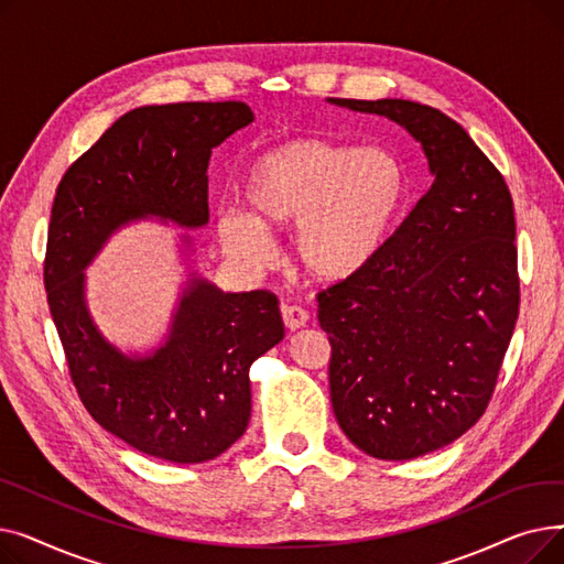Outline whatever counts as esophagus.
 Here are the masks:
<instances>
[{
	"label": "esophagus",
	"mask_w": 564,
	"mask_h": 564,
	"mask_svg": "<svg viewBox=\"0 0 564 564\" xmlns=\"http://www.w3.org/2000/svg\"><path fill=\"white\" fill-rule=\"evenodd\" d=\"M281 315H283V322L290 332H297V329L306 327V322H308V313L302 306H294V304H283Z\"/></svg>",
	"instance_id": "obj_1"
}]
</instances>
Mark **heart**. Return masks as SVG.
I'll return each mask as SVG.
<instances>
[{
    "label": "heart",
    "instance_id": "obj_1",
    "mask_svg": "<svg viewBox=\"0 0 564 564\" xmlns=\"http://www.w3.org/2000/svg\"><path fill=\"white\" fill-rule=\"evenodd\" d=\"M406 192L400 162L366 148L354 151L324 139H290L264 151L245 177L249 213L221 210L224 249L262 264L272 253L267 228L297 221V253L324 281L361 272L379 253Z\"/></svg>",
    "mask_w": 564,
    "mask_h": 564
}]
</instances>
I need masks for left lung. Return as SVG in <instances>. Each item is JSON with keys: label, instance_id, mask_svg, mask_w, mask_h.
I'll return each mask as SVG.
<instances>
[{"label": "left lung", "instance_id": "obj_1", "mask_svg": "<svg viewBox=\"0 0 564 564\" xmlns=\"http://www.w3.org/2000/svg\"><path fill=\"white\" fill-rule=\"evenodd\" d=\"M329 102L421 141L434 175L364 267L317 292L336 421L377 459H413L485 413L519 317L517 224L506 177L443 111L411 100Z\"/></svg>", "mask_w": 564, "mask_h": 564}]
</instances>
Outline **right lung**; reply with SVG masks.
<instances>
[{
  "mask_svg": "<svg viewBox=\"0 0 564 564\" xmlns=\"http://www.w3.org/2000/svg\"><path fill=\"white\" fill-rule=\"evenodd\" d=\"M251 121L237 100L132 109L68 166L52 203L43 281L77 395L107 432L175 464L215 459L245 434L249 368L283 338L276 294L221 292L194 276L166 343L128 357L88 315L84 267L128 221L205 226L213 148Z\"/></svg>",
  "mask_w": 564,
  "mask_h": 564,
  "instance_id": "1",
  "label": "right lung"
}]
</instances>
